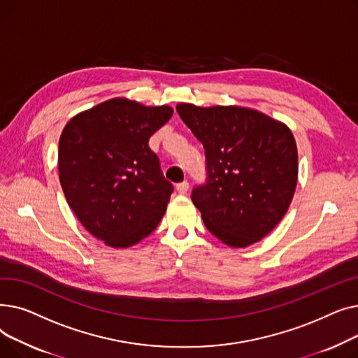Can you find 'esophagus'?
<instances>
[{
    "label": "esophagus",
    "instance_id": "esophagus-1",
    "mask_svg": "<svg viewBox=\"0 0 358 358\" xmlns=\"http://www.w3.org/2000/svg\"><path fill=\"white\" fill-rule=\"evenodd\" d=\"M176 189H177V192H178L180 194H185L187 192H189V182H187V181L178 182Z\"/></svg>",
    "mask_w": 358,
    "mask_h": 358
}]
</instances>
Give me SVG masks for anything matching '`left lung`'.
<instances>
[{
	"label": "left lung",
	"instance_id": "obj_1",
	"mask_svg": "<svg viewBox=\"0 0 358 358\" xmlns=\"http://www.w3.org/2000/svg\"><path fill=\"white\" fill-rule=\"evenodd\" d=\"M177 111L203 143L206 181L192 200L206 228L234 248L270 234L286 215L297 184V148L290 129L245 107L181 103Z\"/></svg>",
	"mask_w": 358,
	"mask_h": 358
}]
</instances>
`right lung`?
<instances>
[{"instance_id":"add662e5","label":"right lung","mask_w":358,"mask_h":358,"mask_svg":"<svg viewBox=\"0 0 358 358\" xmlns=\"http://www.w3.org/2000/svg\"><path fill=\"white\" fill-rule=\"evenodd\" d=\"M173 116L168 106L113 99L72 117L59 139V180L83 227L113 248L152 234L174 192L149 138Z\"/></svg>"}]
</instances>
